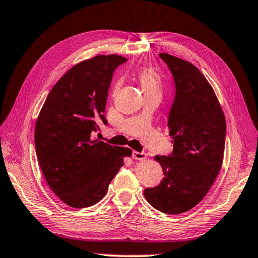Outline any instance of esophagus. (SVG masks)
Here are the masks:
<instances>
[{
    "label": "esophagus",
    "mask_w": 258,
    "mask_h": 258,
    "mask_svg": "<svg viewBox=\"0 0 258 258\" xmlns=\"http://www.w3.org/2000/svg\"><path fill=\"white\" fill-rule=\"evenodd\" d=\"M147 154L146 152H139V151H132V158L137 159V160H143L146 159Z\"/></svg>",
    "instance_id": "obj_1"
}]
</instances>
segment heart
Here are the masks:
<instances>
[{
	"label": "heart",
	"instance_id": "b5f03b06",
	"mask_svg": "<svg viewBox=\"0 0 258 258\" xmlns=\"http://www.w3.org/2000/svg\"><path fill=\"white\" fill-rule=\"evenodd\" d=\"M137 77L146 95L154 93L161 94V91H163V81H161L160 75L155 69L149 67L139 69L137 73Z\"/></svg>",
	"mask_w": 258,
	"mask_h": 258
}]
</instances>
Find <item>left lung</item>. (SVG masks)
<instances>
[{"mask_svg":"<svg viewBox=\"0 0 258 258\" xmlns=\"http://www.w3.org/2000/svg\"><path fill=\"white\" fill-rule=\"evenodd\" d=\"M175 83V98L168 115L174 143L169 156H156L164 177L147 187L145 197L166 214L190 211L204 199L221 171L226 123L212 85L199 69L168 53H159Z\"/></svg>","mask_w":258,"mask_h":258,"instance_id":"1","label":"left lung"}]
</instances>
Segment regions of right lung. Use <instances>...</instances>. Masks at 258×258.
Wrapping results in <instances>:
<instances>
[{"label": "right lung", "instance_id": "add662e5", "mask_svg": "<svg viewBox=\"0 0 258 258\" xmlns=\"http://www.w3.org/2000/svg\"><path fill=\"white\" fill-rule=\"evenodd\" d=\"M127 59L95 55L77 63L52 87L35 125V148L51 190L74 208L100 202L109 183L132 155L128 148L94 138L97 125H107L108 90L112 74Z\"/></svg>", "mask_w": 258, "mask_h": 258}]
</instances>
